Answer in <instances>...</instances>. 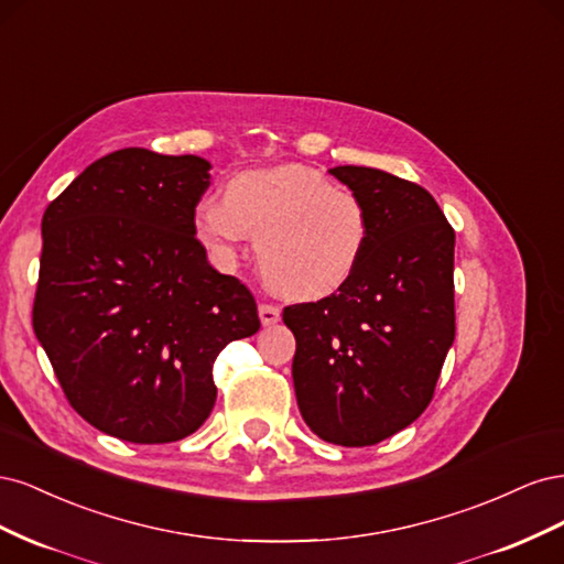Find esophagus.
Returning <instances> with one entry per match:
<instances>
[{
    "mask_svg": "<svg viewBox=\"0 0 564 564\" xmlns=\"http://www.w3.org/2000/svg\"><path fill=\"white\" fill-rule=\"evenodd\" d=\"M280 315L282 313H280L278 305H272V303H261L259 305V317L263 322V327H270V324H278Z\"/></svg>",
    "mask_w": 564,
    "mask_h": 564,
    "instance_id": "1",
    "label": "esophagus"
}]
</instances>
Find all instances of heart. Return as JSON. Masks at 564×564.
<instances>
[{
	"label": "heart",
	"instance_id": "obj_1",
	"mask_svg": "<svg viewBox=\"0 0 564 564\" xmlns=\"http://www.w3.org/2000/svg\"><path fill=\"white\" fill-rule=\"evenodd\" d=\"M195 226L199 240L224 259L247 235L256 237L265 280L294 299L338 292L360 268L369 242L365 204L296 164L232 176L226 199L199 202Z\"/></svg>",
	"mask_w": 564,
	"mask_h": 564
}]
</instances>
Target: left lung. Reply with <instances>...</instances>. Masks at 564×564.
I'll use <instances>...</instances> for the list:
<instances>
[{
	"label": "left lung",
	"instance_id": "8db88e82",
	"mask_svg": "<svg viewBox=\"0 0 564 564\" xmlns=\"http://www.w3.org/2000/svg\"><path fill=\"white\" fill-rule=\"evenodd\" d=\"M329 174L365 204L355 275L317 303L286 305L303 421L324 442L369 447L431 404L454 344V228L421 185L371 166Z\"/></svg>",
	"mask_w": 564,
	"mask_h": 564
}]
</instances>
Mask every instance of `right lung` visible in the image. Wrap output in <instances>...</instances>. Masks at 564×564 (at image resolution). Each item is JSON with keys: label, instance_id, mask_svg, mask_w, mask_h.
I'll use <instances>...</instances> for the list:
<instances>
[{"label": "right lung", "instance_id": "obj_1", "mask_svg": "<svg viewBox=\"0 0 564 564\" xmlns=\"http://www.w3.org/2000/svg\"><path fill=\"white\" fill-rule=\"evenodd\" d=\"M209 169L117 150L42 218L32 327L75 412L135 445L195 433L216 402L218 352L261 327L249 289L214 270L195 237Z\"/></svg>", "mask_w": 564, "mask_h": 564}]
</instances>
